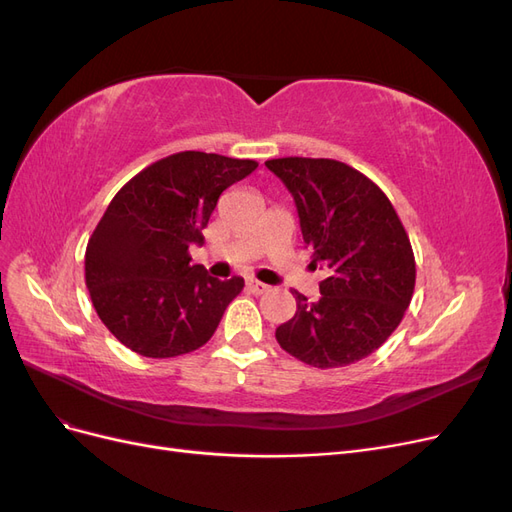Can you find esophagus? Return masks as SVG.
<instances>
[{
  "label": "esophagus",
  "instance_id": "1",
  "mask_svg": "<svg viewBox=\"0 0 512 512\" xmlns=\"http://www.w3.org/2000/svg\"><path fill=\"white\" fill-rule=\"evenodd\" d=\"M247 290L254 294H265V292H269V286L258 282V280H247Z\"/></svg>",
  "mask_w": 512,
  "mask_h": 512
}]
</instances>
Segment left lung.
I'll list each match as a JSON object with an SVG mask.
<instances>
[{"instance_id":"8db88e82","label":"left lung","mask_w":512,"mask_h":512,"mask_svg":"<svg viewBox=\"0 0 512 512\" xmlns=\"http://www.w3.org/2000/svg\"><path fill=\"white\" fill-rule=\"evenodd\" d=\"M265 164L294 198L314 265L329 271L316 303L290 290L297 312L277 327V344L320 369L361 361L391 337L412 301L408 232L378 185L344 162L294 156Z\"/></svg>"}]
</instances>
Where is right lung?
Returning <instances> with one entry per match:
<instances>
[{
	"mask_svg": "<svg viewBox=\"0 0 512 512\" xmlns=\"http://www.w3.org/2000/svg\"><path fill=\"white\" fill-rule=\"evenodd\" d=\"M256 160L179 151L149 164L115 194L85 250V284L104 327L132 352L168 359L205 346L243 290L192 265L190 245L220 194Z\"/></svg>",
	"mask_w": 512,
	"mask_h": 512,
	"instance_id": "right-lung-1",
	"label": "right lung"
}]
</instances>
